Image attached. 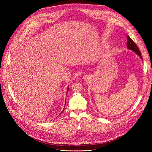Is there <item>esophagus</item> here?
Listing matches in <instances>:
<instances>
[{
    "mask_svg": "<svg viewBox=\"0 0 152 152\" xmlns=\"http://www.w3.org/2000/svg\"><path fill=\"white\" fill-rule=\"evenodd\" d=\"M87 77H88L87 76H83V79L85 80V79H87Z\"/></svg>",
    "mask_w": 152,
    "mask_h": 152,
    "instance_id": "34e87169",
    "label": "esophagus"
}]
</instances>
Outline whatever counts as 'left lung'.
<instances>
[{
    "label": "left lung",
    "mask_w": 152,
    "mask_h": 152,
    "mask_svg": "<svg viewBox=\"0 0 152 152\" xmlns=\"http://www.w3.org/2000/svg\"><path fill=\"white\" fill-rule=\"evenodd\" d=\"M127 48L129 49H130V50L134 51L135 53H137L141 58V59H142L141 52H140L138 48L137 47V45L135 43V42L131 38H130V37H129V36L127 37Z\"/></svg>",
    "instance_id": "1"
}]
</instances>
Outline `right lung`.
<instances>
[{
    "label": "right lung",
    "mask_w": 152,
    "mask_h": 152,
    "mask_svg": "<svg viewBox=\"0 0 152 152\" xmlns=\"http://www.w3.org/2000/svg\"><path fill=\"white\" fill-rule=\"evenodd\" d=\"M68 90H69V87H68V88H67V91H68ZM64 108H65V107H64ZM64 110H62V112H61V113H63V111H64Z\"/></svg>",
    "instance_id": "1"
}]
</instances>
